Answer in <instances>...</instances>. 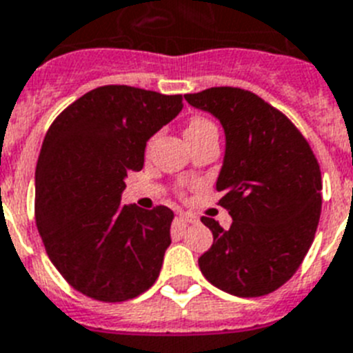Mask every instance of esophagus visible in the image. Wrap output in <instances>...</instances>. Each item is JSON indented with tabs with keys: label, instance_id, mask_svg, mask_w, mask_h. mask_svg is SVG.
<instances>
[{
	"label": "esophagus",
	"instance_id": "obj_1",
	"mask_svg": "<svg viewBox=\"0 0 353 353\" xmlns=\"http://www.w3.org/2000/svg\"><path fill=\"white\" fill-rule=\"evenodd\" d=\"M177 219L181 220V222H185V223H195L197 222V216H195L194 213H179V216Z\"/></svg>",
	"mask_w": 353,
	"mask_h": 353
}]
</instances>
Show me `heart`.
I'll return each mask as SVG.
<instances>
[{"label": "heart", "instance_id": "obj_1", "mask_svg": "<svg viewBox=\"0 0 353 353\" xmlns=\"http://www.w3.org/2000/svg\"><path fill=\"white\" fill-rule=\"evenodd\" d=\"M211 133H216V128H214L213 122L204 117H194L185 130L186 140L202 139V137H208Z\"/></svg>", "mask_w": 353, "mask_h": 353}]
</instances>
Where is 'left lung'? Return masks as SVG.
<instances>
[{"instance_id": "obj_1", "label": "left lung", "mask_w": 353, "mask_h": 353, "mask_svg": "<svg viewBox=\"0 0 353 353\" xmlns=\"http://www.w3.org/2000/svg\"><path fill=\"white\" fill-rule=\"evenodd\" d=\"M185 99L223 128L216 190L231 214L225 231L202 216L213 245L199 257L202 275L234 296L283 286L307 254L321 211V176L311 147L286 115L243 88L213 87Z\"/></svg>"}]
</instances>
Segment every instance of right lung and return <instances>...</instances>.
Instances as JSON below:
<instances>
[{
	"instance_id": "1",
	"label": "right lung",
	"mask_w": 353,
	"mask_h": 353,
	"mask_svg": "<svg viewBox=\"0 0 353 353\" xmlns=\"http://www.w3.org/2000/svg\"><path fill=\"white\" fill-rule=\"evenodd\" d=\"M183 110V96L108 85L90 90L51 124L35 170V220L48 256L90 299L122 302L158 279L174 213L122 206L145 145Z\"/></svg>"
}]
</instances>
